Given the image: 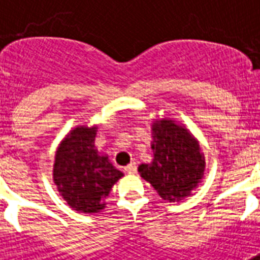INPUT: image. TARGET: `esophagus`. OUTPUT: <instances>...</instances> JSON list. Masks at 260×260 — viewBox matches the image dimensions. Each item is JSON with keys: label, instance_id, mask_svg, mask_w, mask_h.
I'll return each instance as SVG.
<instances>
[{"label": "esophagus", "instance_id": "obj_1", "mask_svg": "<svg viewBox=\"0 0 260 260\" xmlns=\"http://www.w3.org/2000/svg\"><path fill=\"white\" fill-rule=\"evenodd\" d=\"M124 170H125L128 174H135L136 173V165H135L134 162L129 163V165H128V166H126Z\"/></svg>", "mask_w": 260, "mask_h": 260}]
</instances>
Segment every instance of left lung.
Listing matches in <instances>:
<instances>
[{"mask_svg":"<svg viewBox=\"0 0 260 260\" xmlns=\"http://www.w3.org/2000/svg\"><path fill=\"white\" fill-rule=\"evenodd\" d=\"M154 158L138 171L169 202H181L193 194L205 174V156L197 138L170 117L152 118Z\"/></svg>","mask_w":260,"mask_h":260,"instance_id":"1","label":"left lung"}]
</instances>
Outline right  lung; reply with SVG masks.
<instances>
[{
	"mask_svg": "<svg viewBox=\"0 0 260 260\" xmlns=\"http://www.w3.org/2000/svg\"><path fill=\"white\" fill-rule=\"evenodd\" d=\"M98 125L74 126L55 152L52 181L67 205L82 213H98L106 196L124 174L98 152L94 140Z\"/></svg>",
	"mask_w": 260,
	"mask_h": 260,
	"instance_id": "obj_1",
	"label": "right lung"
}]
</instances>
